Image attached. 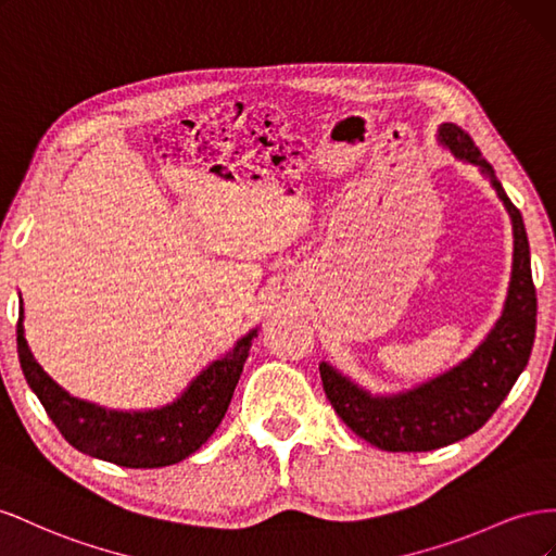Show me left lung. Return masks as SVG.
<instances>
[{"label": "left lung", "mask_w": 556, "mask_h": 556, "mask_svg": "<svg viewBox=\"0 0 556 556\" xmlns=\"http://www.w3.org/2000/svg\"><path fill=\"white\" fill-rule=\"evenodd\" d=\"M454 157L480 167L513 220V277L501 319L475 352L428 382L391 395H372L330 363H321L326 399L352 431L384 452H431L464 440L494 415L527 368L535 338V287L529 240L519 210L505 195L496 172L475 141L452 123L438 130Z\"/></svg>", "instance_id": "1"}]
</instances>
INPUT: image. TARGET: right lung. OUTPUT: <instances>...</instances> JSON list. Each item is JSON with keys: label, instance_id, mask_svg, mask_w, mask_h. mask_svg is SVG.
<instances>
[{"label": "right lung", "instance_id": "1", "mask_svg": "<svg viewBox=\"0 0 556 556\" xmlns=\"http://www.w3.org/2000/svg\"><path fill=\"white\" fill-rule=\"evenodd\" d=\"M25 309L18 312V358L29 389L72 447L123 468H163L184 462L212 438L226 417L251 340L258 328L235 342L226 356L210 363L177 401L157 409H106L74 399L43 372L25 340Z\"/></svg>", "mask_w": 556, "mask_h": 556}]
</instances>
